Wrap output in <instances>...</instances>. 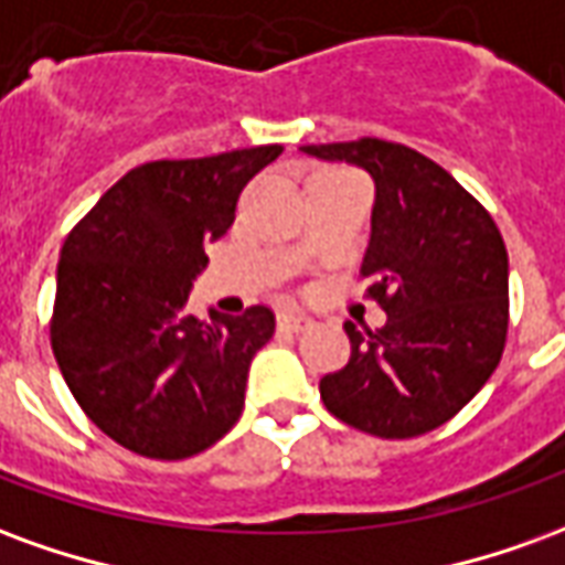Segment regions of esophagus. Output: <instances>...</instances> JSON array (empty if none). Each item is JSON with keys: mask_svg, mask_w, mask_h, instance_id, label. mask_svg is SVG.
Returning <instances> with one entry per match:
<instances>
[{"mask_svg": "<svg viewBox=\"0 0 565 565\" xmlns=\"http://www.w3.org/2000/svg\"><path fill=\"white\" fill-rule=\"evenodd\" d=\"M278 327L287 332H306L315 327V320L308 318L306 311H296V308H284L278 311Z\"/></svg>", "mask_w": 565, "mask_h": 565, "instance_id": "esophagus-1", "label": "esophagus"}]
</instances>
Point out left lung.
Segmentation results:
<instances>
[{
    "label": "left lung",
    "instance_id": "8db88e82",
    "mask_svg": "<svg viewBox=\"0 0 565 565\" xmlns=\"http://www.w3.org/2000/svg\"><path fill=\"white\" fill-rule=\"evenodd\" d=\"M302 150L372 174V238L360 271L387 311L375 332L344 323L351 360L320 379V399L369 436H424L448 424L502 360L505 242L472 193L405 145L356 139Z\"/></svg>",
    "mask_w": 565,
    "mask_h": 565
}]
</instances>
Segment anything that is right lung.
<instances>
[{"label": "right lung", "instance_id": "right-lung-1", "mask_svg": "<svg viewBox=\"0 0 565 565\" xmlns=\"http://www.w3.org/2000/svg\"><path fill=\"white\" fill-rule=\"evenodd\" d=\"M281 145L127 172L68 233L56 266L51 348L84 415L139 457L184 460L242 417L250 360L275 315L186 311L205 245L235 221L245 184Z\"/></svg>", "mask_w": 565, "mask_h": 565}]
</instances>
